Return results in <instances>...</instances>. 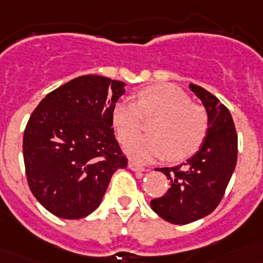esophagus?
I'll list each match as a JSON object with an SVG mask.
<instances>
[{"instance_id": "obj_1", "label": "esophagus", "mask_w": 263, "mask_h": 263, "mask_svg": "<svg viewBox=\"0 0 263 263\" xmlns=\"http://www.w3.org/2000/svg\"><path fill=\"white\" fill-rule=\"evenodd\" d=\"M129 168L133 170V171H145V167L138 164L137 162H134V160H130L129 162Z\"/></svg>"}]
</instances>
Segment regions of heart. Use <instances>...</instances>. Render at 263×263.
Wrapping results in <instances>:
<instances>
[{
    "label": "heart",
    "mask_w": 263,
    "mask_h": 263,
    "mask_svg": "<svg viewBox=\"0 0 263 263\" xmlns=\"http://www.w3.org/2000/svg\"><path fill=\"white\" fill-rule=\"evenodd\" d=\"M155 118L152 136L136 137L143 119ZM111 121L125 152L133 160L147 163L167 157L173 162L194 155L208 134L210 117L201 105L173 84H155L142 89L137 104L120 100L113 106Z\"/></svg>",
    "instance_id": "b5f03b06"
}]
</instances>
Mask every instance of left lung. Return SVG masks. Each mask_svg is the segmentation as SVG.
Wrapping results in <instances>:
<instances>
[{"label": "left lung", "mask_w": 263, "mask_h": 263, "mask_svg": "<svg viewBox=\"0 0 263 263\" xmlns=\"http://www.w3.org/2000/svg\"><path fill=\"white\" fill-rule=\"evenodd\" d=\"M210 117L200 150L187 162L155 168L170 180L168 191L150 201L153 211L171 224H190L216 210L237 163V133L231 111L204 88L190 84Z\"/></svg>", "instance_id": "obj_1"}]
</instances>
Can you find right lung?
<instances>
[{
	"label": "right lung",
	"mask_w": 263,
	"mask_h": 263,
	"mask_svg": "<svg viewBox=\"0 0 263 263\" xmlns=\"http://www.w3.org/2000/svg\"><path fill=\"white\" fill-rule=\"evenodd\" d=\"M125 83L79 76L34 109L23 134L30 191L48 212L67 220L93 212L117 168L127 166L111 127Z\"/></svg>",
	"instance_id": "obj_1"
}]
</instances>
